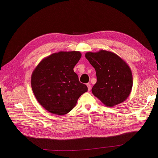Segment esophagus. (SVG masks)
I'll return each mask as SVG.
<instances>
[{
	"mask_svg": "<svg viewBox=\"0 0 158 158\" xmlns=\"http://www.w3.org/2000/svg\"><path fill=\"white\" fill-rule=\"evenodd\" d=\"M86 86H87V87H88V91H89L90 89H91V85H90V84L87 83V84H86Z\"/></svg>",
	"mask_w": 158,
	"mask_h": 158,
	"instance_id": "34e87169",
	"label": "esophagus"
}]
</instances>
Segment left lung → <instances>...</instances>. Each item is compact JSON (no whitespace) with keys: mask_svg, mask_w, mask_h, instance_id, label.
<instances>
[{"mask_svg":"<svg viewBox=\"0 0 158 158\" xmlns=\"http://www.w3.org/2000/svg\"><path fill=\"white\" fill-rule=\"evenodd\" d=\"M85 57L96 71L97 81L91 89L94 96L108 107L127 100L131 91L133 75L126 61L105 50L87 52Z\"/></svg>","mask_w":158,"mask_h":158,"instance_id":"8db88e82","label":"left lung"}]
</instances>
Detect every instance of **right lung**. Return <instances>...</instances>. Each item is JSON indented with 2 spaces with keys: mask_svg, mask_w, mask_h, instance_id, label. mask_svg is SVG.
<instances>
[{
  "mask_svg": "<svg viewBox=\"0 0 158 158\" xmlns=\"http://www.w3.org/2000/svg\"><path fill=\"white\" fill-rule=\"evenodd\" d=\"M78 51L59 52L44 58L31 76V86L38 102L48 112L64 115L88 91L73 68L80 60Z\"/></svg>",
  "mask_w": 158,
  "mask_h": 158,
  "instance_id": "add662e5",
  "label": "right lung"
}]
</instances>
